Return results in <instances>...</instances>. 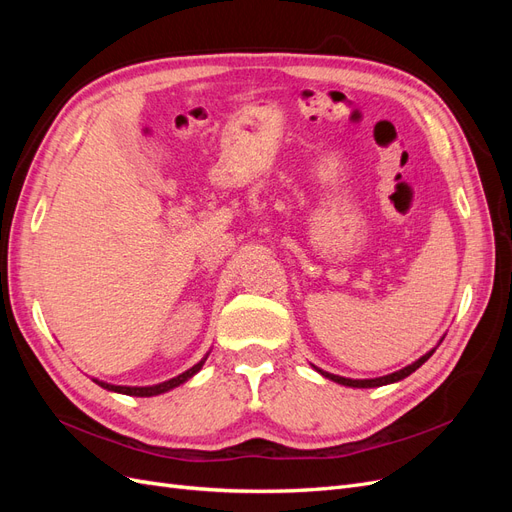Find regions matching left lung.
Segmentation results:
<instances>
[{"mask_svg":"<svg viewBox=\"0 0 512 512\" xmlns=\"http://www.w3.org/2000/svg\"><path fill=\"white\" fill-rule=\"evenodd\" d=\"M442 339H444V335L440 337V342L433 346L429 352H425L421 359H416L414 363H410V365H406V367H401V369H397V371H393V374H386V376H380V378H365V380H354V378H344V376H335V374H329V371H324V369H320V367H316V365H312L320 376H324L327 380H331V382H337V384H344V386H352V389H376V386H384V384H393V382H399V380H404V378H408L412 371H416L418 367H421L429 356L436 352V348L442 344Z\"/></svg>","mask_w":512,"mask_h":512,"instance_id":"left-lung-1","label":"left lung"}]
</instances>
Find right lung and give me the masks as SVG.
I'll use <instances>...</instances> for the list:
<instances>
[{
    "mask_svg": "<svg viewBox=\"0 0 512 512\" xmlns=\"http://www.w3.org/2000/svg\"><path fill=\"white\" fill-rule=\"evenodd\" d=\"M211 352V350H209ZM209 352L200 359L196 365H192L190 369H185L183 374L170 378V380H164L160 384H151V386H121V384H111V382H104V380H98V378H91L98 386H102V389L111 391V393H119V395H130V397H156V395H162V393H168L177 389V386H181L183 382H188L190 378H194L200 369H203L205 361Z\"/></svg>",
    "mask_w": 512,
    "mask_h": 512,
    "instance_id": "right-lung-1",
    "label": "right lung"
}]
</instances>
